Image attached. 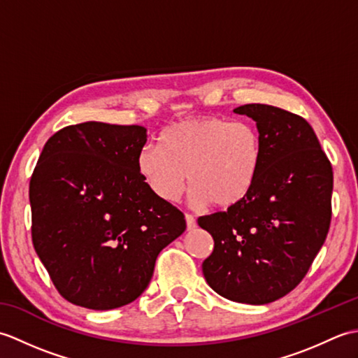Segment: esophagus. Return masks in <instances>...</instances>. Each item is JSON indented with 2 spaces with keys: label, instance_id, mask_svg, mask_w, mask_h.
Segmentation results:
<instances>
[{
  "label": "esophagus",
  "instance_id": "1",
  "mask_svg": "<svg viewBox=\"0 0 358 358\" xmlns=\"http://www.w3.org/2000/svg\"><path fill=\"white\" fill-rule=\"evenodd\" d=\"M185 218H186L187 229H189V231L194 229V227H195V218H194V215H191V214H186V215H185Z\"/></svg>",
  "mask_w": 358,
  "mask_h": 358
}]
</instances>
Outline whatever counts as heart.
I'll list each match as a JSON object with an SVG mask.
<instances>
[{
	"mask_svg": "<svg viewBox=\"0 0 358 358\" xmlns=\"http://www.w3.org/2000/svg\"><path fill=\"white\" fill-rule=\"evenodd\" d=\"M262 159V134L252 121L203 117L164 129L159 146L144 144L136 169L159 200H177L189 183L194 206L231 208L252 191Z\"/></svg>",
	"mask_w": 358,
	"mask_h": 358,
	"instance_id": "1",
	"label": "heart"
}]
</instances>
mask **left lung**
<instances>
[{
	"label": "left lung",
	"mask_w": 358,
	"mask_h": 358,
	"mask_svg": "<svg viewBox=\"0 0 358 358\" xmlns=\"http://www.w3.org/2000/svg\"><path fill=\"white\" fill-rule=\"evenodd\" d=\"M234 112L255 121L262 167L245 200L199 218L214 238L203 273L224 299L266 305L300 283L323 246L331 224L332 166L305 118L268 104Z\"/></svg>",
	"instance_id": "left-lung-1"
}]
</instances>
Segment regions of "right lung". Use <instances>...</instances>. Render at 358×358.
Segmentation results:
<instances>
[{
  "mask_svg": "<svg viewBox=\"0 0 358 358\" xmlns=\"http://www.w3.org/2000/svg\"><path fill=\"white\" fill-rule=\"evenodd\" d=\"M146 132L87 121L44 144L29 186L32 241L73 305L108 310L138 299L158 254L186 229L183 212L157 199L136 169Z\"/></svg>",
  "mask_w": 358,
  "mask_h": 358,
  "instance_id": "add662e5",
  "label": "right lung"
}]
</instances>
